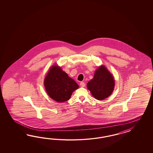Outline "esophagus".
I'll return each mask as SVG.
<instances>
[{
    "instance_id": "esophagus-1",
    "label": "esophagus",
    "mask_w": 153,
    "mask_h": 153,
    "mask_svg": "<svg viewBox=\"0 0 153 153\" xmlns=\"http://www.w3.org/2000/svg\"><path fill=\"white\" fill-rule=\"evenodd\" d=\"M79 85H80L82 88H83V87H85V83H84L83 82H81L80 83H79Z\"/></svg>"
}]
</instances>
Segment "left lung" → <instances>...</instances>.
Instances as JSON below:
<instances>
[{
	"label": "left lung",
	"mask_w": 153,
	"mask_h": 153,
	"mask_svg": "<svg viewBox=\"0 0 153 153\" xmlns=\"http://www.w3.org/2000/svg\"><path fill=\"white\" fill-rule=\"evenodd\" d=\"M114 85L112 74L104 65H101L96 70L93 79L87 83V88L94 97L102 100L111 95Z\"/></svg>",
	"instance_id": "obj_1"
}]
</instances>
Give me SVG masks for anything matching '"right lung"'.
<instances>
[{"label": "right lung", "mask_w": 153, "mask_h": 153, "mask_svg": "<svg viewBox=\"0 0 153 153\" xmlns=\"http://www.w3.org/2000/svg\"><path fill=\"white\" fill-rule=\"evenodd\" d=\"M44 83L49 96L59 102L68 100L74 91L79 88L77 83L56 65L51 68Z\"/></svg>", "instance_id": "add662e5"}]
</instances>
